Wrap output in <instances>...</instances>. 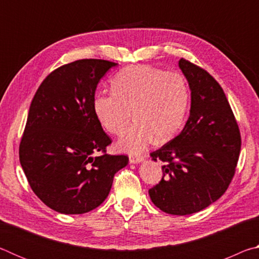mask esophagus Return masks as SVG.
<instances>
[{"label":"esophagus","mask_w":259,"mask_h":259,"mask_svg":"<svg viewBox=\"0 0 259 259\" xmlns=\"http://www.w3.org/2000/svg\"><path fill=\"white\" fill-rule=\"evenodd\" d=\"M129 161L130 163H140V162L144 161V157L143 156H138V155H129Z\"/></svg>","instance_id":"1"}]
</instances>
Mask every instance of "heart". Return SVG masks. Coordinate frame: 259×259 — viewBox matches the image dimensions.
Masks as SVG:
<instances>
[{"label": "heart", "instance_id": "obj_1", "mask_svg": "<svg viewBox=\"0 0 259 259\" xmlns=\"http://www.w3.org/2000/svg\"><path fill=\"white\" fill-rule=\"evenodd\" d=\"M113 91L98 93L95 115L105 130L120 136L133 120L137 122L117 142L120 151L139 154L150 144L168 142L185 121L188 89L176 72H164L148 65L121 71L112 82Z\"/></svg>", "mask_w": 259, "mask_h": 259}]
</instances>
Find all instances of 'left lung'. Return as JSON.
I'll use <instances>...</instances> for the list:
<instances>
[{
	"label": "left lung",
	"instance_id": "8db88e82",
	"mask_svg": "<svg viewBox=\"0 0 259 259\" xmlns=\"http://www.w3.org/2000/svg\"><path fill=\"white\" fill-rule=\"evenodd\" d=\"M178 65L191 89L190 116L181 134L151 153L152 160L163 162V177L148 194L162 211L185 216L226 192L235 174L241 136L219 83L191 61L182 58Z\"/></svg>",
	"mask_w": 259,
	"mask_h": 259
}]
</instances>
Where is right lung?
I'll use <instances>...</instances> for the list:
<instances>
[{
    "label": "right lung",
    "instance_id": "1",
    "mask_svg": "<svg viewBox=\"0 0 259 259\" xmlns=\"http://www.w3.org/2000/svg\"><path fill=\"white\" fill-rule=\"evenodd\" d=\"M116 63L80 59L48 75L30 104L19 145L20 164L43 203L65 214L84 213L107 198L126 155L106 154L112 143L94 112L96 88ZM102 156L94 157V152Z\"/></svg>",
    "mask_w": 259,
    "mask_h": 259
}]
</instances>
